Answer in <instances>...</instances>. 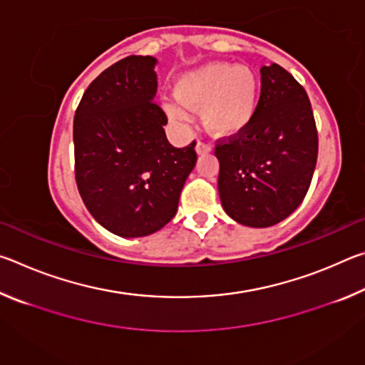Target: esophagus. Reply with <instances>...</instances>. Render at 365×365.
<instances>
[{
    "instance_id": "1",
    "label": "esophagus",
    "mask_w": 365,
    "mask_h": 365,
    "mask_svg": "<svg viewBox=\"0 0 365 365\" xmlns=\"http://www.w3.org/2000/svg\"><path fill=\"white\" fill-rule=\"evenodd\" d=\"M211 151H212V146L211 145L206 143V141L197 140V143H196V153L197 154H207V153H211Z\"/></svg>"
}]
</instances>
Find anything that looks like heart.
Masks as SVG:
<instances>
[{
  "instance_id": "b5f03b06",
  "label": "heart",
  "mask_w": 365,
  "mask_h": 365,
  "mask_svg": "<svg viewBox=\"0 0 365 365\" xmlns=\"http://www.w3.org/2000/svg\"><path fill=\"white\" fill-rule=\"evenodd\" d=\"M177 100L164 103L172 122L188 125L191 110L201 109L202 123L214 137L232 138L250 127L257 110L259 80L248 67L209 63L182 73L174 83Z\"/></svg>"
}]
</instances>
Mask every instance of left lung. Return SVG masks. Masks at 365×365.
I'll return each instance as SVG.
<instances>
[{"instance_id":"obj_1","label":"left lung","mask_w":365,"mask_h":365,"mask_svg":"<svg viewBox=\"0 0 365 365\" xmlns=\"http://www.w3.org/2000/svg\"><path fill=\"white\" fill-rule=\"evenodd\" d=\"M317 151L306 90L282 66H262L255 119L245 132L215 145L224 211L257 228L287 219L311 187Z\"/></svg>"}]
</instances>
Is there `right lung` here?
Masks as SVG:
<instances>
[{"label": "right lung", "mask_w": 365, "mask_h": 365, "mask_svg": "<svg viewBox=\"0 0 365 365\" xmlns=\"http://www.w3.org/2000/svg\"><path fill=\"white\" fill-rule=\"evenodd\" d=\"M156 58L128 56L85 90L73 117L76 182L86 209L123 238L146 237L174 219L196 164V141L175 148L154 103Z\"/></svg>", "instance_id": "1"}]
</instances>
